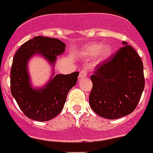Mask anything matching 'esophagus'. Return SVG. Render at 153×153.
Listing matches in <instances>:
<instances>
[{"label": "esophagus", "instance_id": "esophagus-1", "mask_svg": "<svg viewBox=\"0 0 153 153\" xmlns=\"http://www.w3.org/2000/svg\"><path fill=\"white\" fill-rule=\"evenodd\" d=\"M86 76H87V71H86L85 69H83V70H82V71H80V73H79V78H84Z\"/></svg>", "mask_w": 153, "mask_h": 153}]
</instances>
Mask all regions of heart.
Wrapping results in <instances>:
<instances>
[{
	"label": "heart",
	"instance_id": "heart-1",
	"mask_svg": "<svg viewBox=\"0 0 153 153\" xmlns=\"http://www.w3.org/2000/svg\"><path fill=\"white\" fill-rule=\"evenodd\" d=\"M113 53V48L109 44H86L81 51V55L84 59L91 60L99 56L100 61H106Z\"/></svg>",
	"mask_w": 153,
	"mask_h": 153
}]
</instances>
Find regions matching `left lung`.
Here are the masks:
<instances>
[{
  "label": "left lung",
  "instance_id": "left-lung-1",
  "mask_svg": "<svg viewBox=\"0 0 153 153\" xmlns=\"http://www.w3.org/2000/svg\"><path fill=\"white\" fill-rule=\"evenodd\" d=\"M112 59L92 75L89 103L100 116L115 120L134 111L143 91V64L134 48L123 42Z\"/></svg>",
  "mask_w": 153,
  "mask_h": 153
}]
</instances>
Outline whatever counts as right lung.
<instances>
[{"label":"right lung","instance_id":"obj_1","mask_svg":"<svg viewBox=\"0 0 153 153\" xmlns=\"http://www.w3.org/2000/svg\"><path fill=\"white\" fill-rule=\"evenodd\" d=\"M66 44L61 40L36 36L23 44L13 58L10 71V91L18 105L28 118L45 122L62 111L67 96L77 82L79 72L55 74L57 56L64 53ZM43 57L52 67L51 78L42 87L31 82L28 62L33 56Z\"/></svg>","mask_w":153,"mask_h":153}]
</instances>
